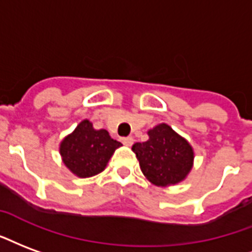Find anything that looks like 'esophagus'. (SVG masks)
I'll return each mask as SVG.
<instances>
[{"mask_svg": "<svg viewBox=\"0 0 252 252\" xmlns=\"http://www.w3.org/2000/svg\"><path fill=\"white\" fill-rule=\"evenodd\" d=\"M121 143L124 145H132L133 144V137H131V136H128V137H123L121 139Z\"/></svg>", "mask_w": 252, "mask_h": 252, "instance_id": "obj_1", "label": "esophagus"}]
</instances>
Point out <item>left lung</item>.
<instances>
[{
	"label": "left lung",
	"instance_id": "8db88e82",
	"mask_svg": "<svg viewBox=\"0 0 252 252\" xmlns=\"http://www.w3.org/2000/svg\"><path fill=\"white\" fill-rule=\"evenodd\" d=\"M148 136L144 143L132 145L147 179L161 187L182 182L192 168L191 145L167 124L155 126Z\"/></svg>",
	"mask_w": 252,
	"mask_h": 252
}]
</instances>
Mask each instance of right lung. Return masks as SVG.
Returning <instances> with one entry per match:
<instances>
[{"instance_id":"obj_1","label":"right lung","mask_w":252,"mask_h":252,"mask_svg":"<svg viewBox=\"0 0 252 252\" xmlns=\"http://www.w3.org/2000/svg\"><path fill=\"white\" fill-rule=\"evenodd\" d=\"M121 143L113 140L105 129H93L92 123L84 120L73 133L66 136L60 154L64 164L80 178L94 176L104 171L112 154Z\"/></svg>"}]
</instances>
